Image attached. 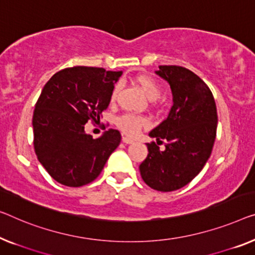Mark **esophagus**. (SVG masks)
Segmentation results:
<instances>
[{"label":"esophagus","instance_id":"esophagus-1","mask_svg":"<svg viewBox=\"0 0 255 255\" xmlns=\"http://www.w3.org/2000/svg\"><path fill=\"white\" fill-rule=\"evenodd\" d=\"M123 142L125 144H131L132 142H134V139H132L131 137H129V136H123Z\"/></svg>","mask_w":255,"mask_h":255}]
</instances>
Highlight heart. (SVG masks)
Wrapping results in <instances>:
<instances>
[{"instance_id": "b5f03b06", "label": "heart", "mask_w": 255, "mask_h": 255, "mask_svg": "<svg viewBox=\"0 0 255 255\" xmlns=\"http://www.w3.org/2000/svg\"><path fill=\"white\" fill-rule=\"evenodd\" d=\"M135 81L138 83L140 89L145 96L151 101L158 100L161 95V88L159 86V83L155 81L154 79H152L149 75L140 74L135 78ZM120 85L117 83L113 87L111 91V101H115L118 93H119ZM147 124V120L145 118L138 115H134V113H125V115L120 116L117 119V126L123 130L125 134L127 135H135L140 128L145 126Z\"/></svg>"}]
</instances>
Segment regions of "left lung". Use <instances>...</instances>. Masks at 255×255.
<instances>
[{"mask_svg": "<svg viewBox=\"0 0 255 255\" xmlns=\"http://www.w3.org/2000/svg\"><path fill=\"white\" fill-rule=\"evenodd\" d=\"M169 83L174 104L167 119L150 131L147 157L139 165L143 181L157 191L183 188L198 175L212 153L218 112L208 86L188 68L161 65L155 72Z\"/></svg>", "mask_w": 255, "mask_h": 255, "instance_id": "obj_1", "label": "left lung"}]
</instances>
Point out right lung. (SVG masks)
Returning a JSON list of instances; mask_svg holds the SVG:
<instances>
[{"label": "right lung", "mask_w": 255, "mask_h": 255, "mask_svg": "<svg viewBox=\"0 0 255 255\" xmlns=\"http://www.w3.org/2000/svg\"><path fill=\"white\" fill-rule=\"evenodd\" d=\"M120 75V71L74 66L57 72L45 83L34 110L33 143L39 161L58 183L89 184L119 146V130L111 128L93 138L85 125L100 121Z\"/></svg>", "instance_id": "obj_1"}]
</instances>
